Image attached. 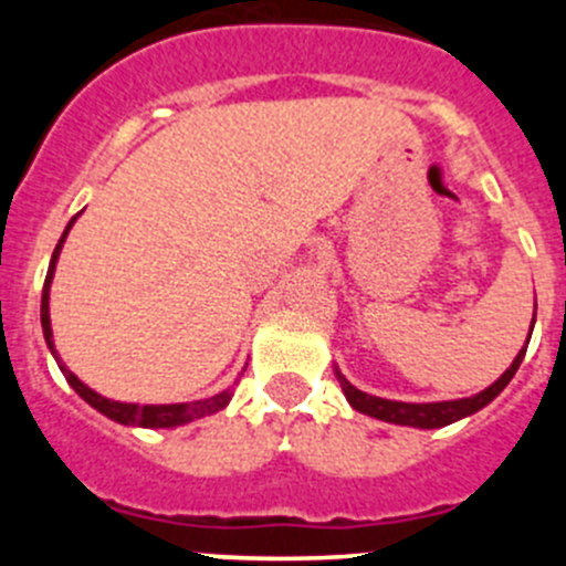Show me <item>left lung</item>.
<instances>
[{
	"label": "left lung",
	"instance_id": "obj_1",
	"mask_svg": "<svg viewBox=\"0 0 566 566\" xmlns=\"http://www.w3.org/2000/svg\"><path fill=\"white\" fill-rule=\"evenodd\" d=\"M531 328H534V325H531ZM528 339H531V334H528ZM526 347H528V342L523 345V350L517 353V358L512 361V367L506 369V373L501 375V378L495 380L493 386H488L484 391L473 394V397L449 399V402H421V405L419 402H394V399L373 397V394L358 391L356 386L347 384L345 375L336 373V378H339L342 391H345L347 402H350L356 410H361V413L375 416V419H380V421H391V424L436 430V427H447V424H452V421L465 419V416L476 413V410H482L484 405L493 402V399L506 389V384L515 378L517 367H521L523 356H526Z\"/></svg>",
	"mask_w": 566,
	"mask_h": 566
}]
</instances>
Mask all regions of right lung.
Instances as JSON below:
<instances>
[{"instance_id": "right-lung-1", "label": "right lung", "mask_w": 566, "mask_h": 566, "mask_svg": "<svg viewBox=\"0 0 566 566\" xmlns=\"http://www.w3.org/2000/svg\"><path fill=\"white\" fill-rule=\"evenodd\" d=\"M71 224L65 227V232H62L60 243H56L54 254H51V265H49V273H45V284H43V304H40V323H43V336H45V345L51 347V353H54L56 358V350H54V342H51V319H49V287H51V276H54V268H56V256H60V249L62 243H65L67 238V230L73 227ZM56 364H60L62 375H65L67 384L73 386V391L78 394V397L84 399V402L93 405L95 410H101V413L108 416V419L119 421V424H128V427H177V424H186V421H193V419H202V416H210L216 413V410L224 408L227 402L232 399V389L216 394V397H208V399H199V402H180V405H130V402H114V399H106L101 397V394H95L90 386H84L82 380L76 378V375L71 373V369L65 367V364L56 358Z\"/></svg>"}]
</instances>
